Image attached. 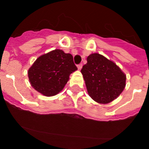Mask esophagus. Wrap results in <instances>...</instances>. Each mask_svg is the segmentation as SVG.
Wrapping results in <instances>:
<instances>
[{"label": "esophagus", "instance_id": "esophagus-1", "mask_svg": "<svg viewBox=\"0 0 149 149\" xmlns=\"http://www.w3.org/2000/svg\"><path fill=\"white\" fill-rule=\"evenodd\" d=\"M82 67H83L82 63H80V64H78V65H77V68H78L79 70H81V68H82Z\"/></svg>", "mask_w": 149, "mask_h": 149}]
</instances>
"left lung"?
<instances>
[{"label":"left lung","mask_w":149,"mask_h":149,"mask_svg":"<svg viewBox=\"0 0 149 149\" xmlns=\"http://www.w3.org/2000/svg\"><path fill=\"white\" fill-rule=\"evenodd\" d=\"M81 73L89 96L98 103H110L125 86V74L113 62L99 54L88 56Z\"/></svg>","instance_id":"obj_1"}]
</instances>
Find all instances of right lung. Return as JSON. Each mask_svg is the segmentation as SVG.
<instances>
[{"instance_id":"obj_1","label":"right lung","mask_w":149,"mask_h":149,"mask_svg":"<svg viewBox=\"0 0 149 149\" xmlns=\"http://www.w3.org/2000/svg\"><path fill=\"white\" fill-rule=\"evenodd\" d=\"M77 69L71 54L56 49L39 56L28 70L31 86L45 96L59 93Z\"/></svg>"}]
</instances>
